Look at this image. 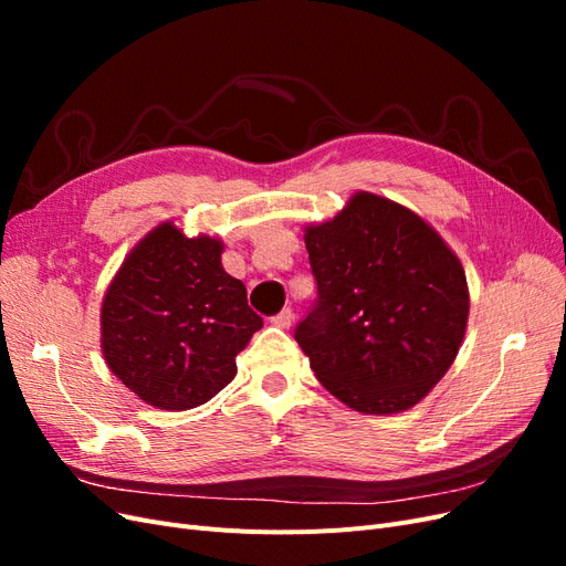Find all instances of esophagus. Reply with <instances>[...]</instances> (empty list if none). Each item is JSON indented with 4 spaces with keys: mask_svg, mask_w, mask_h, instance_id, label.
I'll list each match as a JSON object with an SVG mask.
<instances>
[{
    "mask_svg": "<svg viewBox=\"0 0 566 566\" xmlns=\"http://www.w3.org/2000/svg\"><path fill=\"white\" fill-rule=\"evenodd\" d=\"M271 323L276 325V328H290V323H293V312L290 310H283V312H279L276 316H271Z\"/></svg>",
    "mask_w": 566,
    "mask_h": 566,
    "instance_id": "1",
    "label": "esophagus"
}]
</instances>
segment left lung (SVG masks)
Returning a JSON list of instances; mask_svg holds the SVG:
<instances>
[{"mask_svg":"<svg viewBox=\"0 0 566 566\" xmlns=\"http://www.w3.org/2000/svg\"><path fill=\"white\" fill-rule=\"evenodd\" d=\"M318 297L295 328L318 382L361 413L416 406L458 356L470 297L439 233L401 205L356 193L306 227Z\"/></svg>","mask_w":566,"mask_h":566,"instance_id":"obj_1","label":"left lung"}]
</instances>
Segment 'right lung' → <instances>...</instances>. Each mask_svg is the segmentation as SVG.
<instances>
[{"label": "right lung", "instance_id": "add662e5", "mask_svg": "<svg viewBox=\"0 0 566 566\" xmlns=\"http://www.w3.org/2000/svg\"><path fill=\"white\" fill-rule=\"evenodd\" d=\"M210 235L153 229L119 266L101 306L108 368L150 406L188 410L235 375V356L262 328L245 285L221 266Z\"/></svg>", "mask_w": 566, "mask_h": 566}]
</instances>
